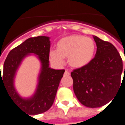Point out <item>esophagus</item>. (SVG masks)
<instances>
[{"label":"esophagus","mask_w":125,"mask_h":125,"mask_svg":"<svg viewBox=\"0 0 125 125\" xmlns=\"http://www.w3.org/2000/svg\"><path fill=\"white\" fill-rule=\"evenodd\" d=\"M65 74H66V75H70V72L68 71V70H66V71H65Z\"/></svg>","instance_id":"1"}]
</instances>
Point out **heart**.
I'll return each mask as SVG.
<instances>
[{
  "label": "heart",
  "mask_w": 125,
  "mask_h": 125,
  "mask_svg": "<svg viewBox=\"0 0 125 125\" xmlns=\"http://www.w3.org/2000/svg\"><path fill=\"white\" fill-rule=\"evenodd\" d=\"M95 48V43L90 38L81 35H70L58 41L56 50H51L49 56L53 62L57 64L63 63V58H68L71 67L81 68L92 61Z\"/></svg>",
  "instance_id": "1"
}]
</instances>
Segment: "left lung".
I'll use <instances>...</instances> for the list:
<instances>
[{"mask_svg": "<svg viewBox=\"0 0 125 125\" xmlns=\"http://www.w3.org/2000/svg\"><path fill=\"white\" fill-rule=\"evenodd\" d=\"M93 38L97 47L94 58L86 66L71 73L77 99L91 108L109 103L123 83V61L116 48L108 41L96 36Z\"/></svg>", "mask_w": 125, "mask_h": 125, "instance_id": "left-lung-1", "label": "left lung"}]
</instances>
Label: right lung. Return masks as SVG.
<instances>
[{
  "label": "right lung",
  "mask_w": 125,
  "mask_h": 125,
  "mask_svg": "<svg viewBox=\"0 0 125 125\" xmlns=\"http://www.w3.org/2000/svg\"><path fill=\"white\" fill-rule=\"evenodd\" d=\"M50 48V37L29 38L10 51L4 62L2 76L0 73V87L2 84L14 103L30 115L43 113L52 107L64 73V69L56 70L49 67ZM30 53L38 55L41 61L42 70L35 94L31 98L24 99L16 92L13 82L21 62Z\"/></svg>",
  "instance_id": "right-lung-1"
}]
</instances>
